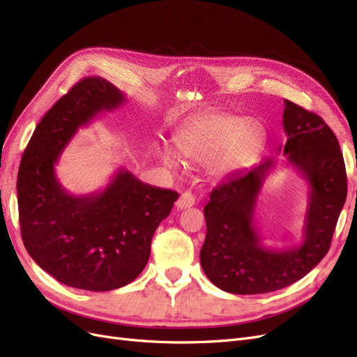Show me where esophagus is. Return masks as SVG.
Returning a JSON list of instances; mask_svg holds the SVG:
<instances>
[{
	"label": "esophagus",
	"mask_w": 357,
	"mask_h": 357,
	"mask_svg": "<svg viewBox=\"0 0 357 357\" xmlns=\"http://www.w3.org/2000/svg\"><path fill=\"white\" fill-rule=\"evenodd\" d=\"M193 204H195V198H193L190 192H185V193H181L180 198L177 199L176 207L178 210H186V208H190Z\"/></svg>",
	"instance_id": "34e87169"
}]
</instances>
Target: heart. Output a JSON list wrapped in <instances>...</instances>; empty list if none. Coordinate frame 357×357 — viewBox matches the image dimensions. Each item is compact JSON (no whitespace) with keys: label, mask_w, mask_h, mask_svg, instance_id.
Returning <instances> with one entry per match:
<instances>
[{"label":"heart","mask_w":357,"mask_h":357,"mask_svg":"<svg viewBox=\"0 0 357 357\" xmlns=\"http://www.w3.org/2000/svg\"><path fill=\"white\" fill-rule=\"evenodd\" d=\"M171 149H159L162 164L177 167L178 158L204 164L214 176H228L252 165L266 143L265 125L256 117L232 113H210L197 117L172 137Z\"/></svg>","instance_id":"heart-1"}]
</instances>
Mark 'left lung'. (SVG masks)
<instances>
[{"label":"left lung","instance_id":"left-lung-1","mask_svg":"<svg viewBox=\"0 0 357 357\" xmlns=\"http://www.w3.org/2000/svg\"><path fill=\"white\" fill-rule=\"evenodd\" d=\"M283 128L287 142L278 146L287 164L308 183V205L302 241L273 248L255 222L257 197L275 159L245 172H234L210 193L204 207L207 235L201 266L210 282L236 295L268 294L305 277L331 247L347 198V176L337 137L316 113L284 100Z\"/></svg>","mask_w":357,"mask_h":357}]
</instances>
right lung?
<instances>
[{"mask_svg": "<svg viewBox=\"0 0 357 357\" xmlns=\"http://www.w3.org/2000/svg\"><path fill=\"white\" fill-rule=\"evenodd\" d=\"M122 91L102 77L75 83L36 126L17 172L20 234L36 264L62 284L107 291L144 269L159 223L178 193L143 183L125 168L98 192L71 195L55 165L79 128L119 109Z\"/></svg>", "mask_w": 357, "mask_h": 357, "instance_id": "right-lung-1", "label": "right lung"}]
</instances>
